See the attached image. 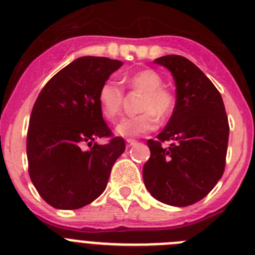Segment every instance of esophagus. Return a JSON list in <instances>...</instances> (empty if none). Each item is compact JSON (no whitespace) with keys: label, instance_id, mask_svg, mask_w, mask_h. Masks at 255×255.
Wrapping results in <instances>:
<instances>
[{"label":"esophagus","instance_id":"1","mask_svg":"<svg viewBox=\"0 0 255 255\" xmlns=\"http://www.w3.org/2000/svg\"><path fill=\"white\" fill-rule=\"evenodd\" d=\"M126 144H128V145H129V146L135 145V144H136V140H134V139H126Z\"/></svg>","mask_w":255,"mask_h":255}]
</instances>
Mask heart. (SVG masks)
Masks as SVG:
<instances>
[{
  "label": "heart",
  "mask_w": 255,
  "mask_h": 255,
  "mask_svg": "<svg viewBox=\"0 0 255 255\" xmlns=\"http://www.w3.org/2000/svg\"><path fill=\"white\" fill-rule=\"evenodd\" d=\"M126 85L130 90L144 93L140 101V115L124 118L116 124V134L123 137H134L154 131L158 128V118L164 119L173 112L176 99L173 93L165 90L163 78L151 69L140 71L126 77ZM100 109L102 115L109 120L118 118L121 112L124 102V90L115 79H107L100 87L99 96Z\"/></svg>",
  "instance_id": "obj_1"
}]
</instances>
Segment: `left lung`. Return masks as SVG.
Listing matches in <instances>:
<instances>
[{
    "label": "left lung",
    "mask_w": 255,
    "mask_h": 255,
    "mask_svg": "<svg viewBox=\"0 0 255 255\" xmlns=\"http://www.w3.org/2000/svg\"><path fill=\"white\" fill-rule=\"evenodd\" d=\"M172 73L176 106L158 140H148L150 158L143 179L155 200L190 206L207 196L225 168L229 123L223 97L205 73L181 55L154 60ZM170 141L168 148L161 146Z\"/></svg>",
    "instance_id": "8db88e82"
}]
</instances>
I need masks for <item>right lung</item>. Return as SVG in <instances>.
Masks as SVG:
<instances>
[{"label":"right lung","mask_w":255,"mask_h":255,"mask_svg":"<svg viewBox=\"0 0 255 255\" xmlns=\"http://www.w3.org/2000/svg\"><path fill=\"white\" fill-rule=\"evenodd\" d=\"M121 65L110 58L81 57L37 96L26 139L29 174L41 198L55 209H81L95 201L125 150L123 137L96 143L111 135L97 100L100 87Z\"/></svg>","instance_id":"1"}]
</instances>
